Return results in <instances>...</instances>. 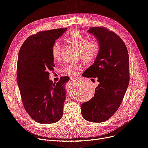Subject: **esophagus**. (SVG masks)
I'll list each match as a JSON object with an SVG mask.
<instances>
[{
  "label": "esophagus",
  "mask_w": 148,
  "mask_h": 148,
  "mask_svg": "<svg viewBox=\"0 0 148 148\" xmlns=\"http://www.w3.org/2000/svg\"><path fill=\"white\" fill-rule=\"evenodd\" d=\"M71 80L73 81V82H77L78 81V79L77 78H71Z\"/></svg>",
  "instance_id": "obj_1"
}]
</instances>
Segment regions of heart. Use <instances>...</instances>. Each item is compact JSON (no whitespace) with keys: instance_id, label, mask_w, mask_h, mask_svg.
Masks as SVG:
<instances>
[{"instance_id":"1","label":"heart","mask_w":148,"mask_h":148,"mask_svg":"<svg viewBox=\"0 0 148 148\" xmlns=\"http://www.w3.org/2000/svg\"><path fill=\"white\" fill-rule=\"evenodd\" d=\"M66 40L71 43L79 52L81 59L86 62H90L95 60L99 51V44L95 39L88 40L79 31L74 30L68 33ZM51 54L54 60L60 58V45L56 42L51 49ZM78 67L75 65H68L64 69V73L68 75L74 77L77 75Z\"/></svg>"}]
</instances>
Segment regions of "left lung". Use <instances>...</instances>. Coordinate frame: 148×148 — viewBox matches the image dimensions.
Segmentation results:
<instances>
[{
  "instance_id": "obj_1",
  "label": "left lung",
  "mask_w": 148,
  "mask_h": 148,
  "mask_svg": "<svg viewBox=\"0 0 148 148\" xmlns=\"http://www.w3.org/2000/svg\"><path fill=\"white\" fill-rule=\"evenodd\" d=\"M99 44V51L94 64L82 74L98 78L99 84L94 97L81 104L84 119L102 122L119 108L130 82V60L127 48L121 38L103 27H91Z\"/></svg>"
}]
</instances>
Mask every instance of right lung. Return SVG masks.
<instances>
[{
	"instance_id": "add662e5",
	"label": "right lung",
	"mask_w": 148,
	"mask_h": 148,
	"mask_svg": "<svg viewBox=\"0 0 148 148\" xmlns=\"http://www.w3.org/2000/svg\"><path fill=\"white\" fill-rule=\"evenodd\" d=\"M67 30L41 31L29 37L21 47L17 60V81L27 114L40 123L57 122L62 116L67 76L57 83L49 79L55 67L51 49Z\"/></svg>"
}]
</instances>
